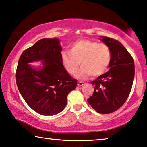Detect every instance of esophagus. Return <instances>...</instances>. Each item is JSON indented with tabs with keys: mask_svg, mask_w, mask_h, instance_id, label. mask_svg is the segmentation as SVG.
Here are the masks:
<instances>
[{
	"mask_svg": "<svg viewBox=\"0 0 147 147\" xmlns=\"http://www.w3.org/2000/svg\"><path fill=\"white\" fill-rule=\"evenodd\" d=\"M84 84V83L83 82H78V86H82Z\"/></svg>",
	"mask_w": 147,
	"mask_h": 147,
	"instance_id": "1",
	"label": "esophagus"
}]
</instances>
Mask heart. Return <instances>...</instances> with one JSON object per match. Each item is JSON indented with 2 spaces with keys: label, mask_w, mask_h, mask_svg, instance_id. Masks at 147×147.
Instances as JSON below:
<instances>
[{
  "label": "heart",
  "mask_w": 147,
  "mask_h": 147,
  "mask_svg": "<svg viewBox=\"0 0 147 147\" xmlns=\"http://www.w3.org/2000/svg\"><path fill=\"white\" fill-rule=\"evenodd\" d=\"M70 53H61V62L65 69L71 75H74L80 64L82 67L77 78L84 79L91 75L93 77L106 73L111 62V54L109 47L88 39H79L71 45Z\"/></svg>",
  "instance_id": "b5f03b06"
}]
</instances>
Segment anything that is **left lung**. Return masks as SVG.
Returning a JSON list of instances; mask_svg holds the SVG:
<instances>
[{
  "instance_id": "8db88e82",
  "label": "left lung",
  "mask_w": 147,
  "mask_h": 147,
  "mask_svg": "<svg viewBox=\"0 0 147 147\" xmlns=\"http://www.w3.org/2000/svg\"><path fill=\"white\" fill-rule=\"evenodd\" d=\"M100 39L110 49L109 69L92 81L94 90L87 101L97 112L106 114L117 110L129 96L135 65L129 53L119 41L106 36H102Z\"/></svg>"
}]
</instances>
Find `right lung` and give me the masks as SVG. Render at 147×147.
<instances>
[{"label":"right lung","mask_w":147,"mask_h":147,"mask_svg":"<svg viewBox=\"0 0 147 147\" xmlns=\"http://www.w3.org/2000/svg\"><path fill=\"white\" fill-rule=\"evenodd\" d=\"M60 41L42 39L26 49L18 61V88L28 106L43 115H54L64 109L67 96L77 85L61 62ZM41 61V65L29 63Z\"/></svg>","instance_id":"1"}]
</instances>
